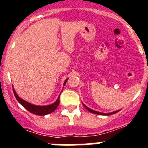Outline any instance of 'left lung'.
Segmentation results:
<instances>
[{
	"instance_id": "left-lung-1",
	"label": "left lung",
	"mask_w": 148,
	"mask_h": 148,
	"mask_svg": "<svg viewBox=\"0 0 148 148\" xmlns=\"http://www.w3.org/2000/svg\"><path fill=\"white\" fill-rule=\"evenodd\" d=\"M82 104H83L84 107V108H85L86 109H87V110L89 111V112H90V113H94V114H97V115H102V116H110V115L115 114V113H118L119 111H120V110H119L113 111V112H112V113H101V112H98V111H95V110H92V109H90V108H89L88 107H87V106H86L85 104H84V103H82Z\"/></svg>"
}]
</instances>
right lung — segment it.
<instances>
[{
  "instance_id": "add662e5",
  "label": "right lung",
  "mask_w": 148,
  "mask_h": 148,
  "mask_svg": "<svg viewBox=\"0 0 148 148\" xmlns=\"http://www.w3.org/2000/svg\"><path fill=\"white\" fill-rule=\"evenodd\" d=\"M68 78H66V80L64 82V86L65 85L66 82H67ZM13 92H14V95H15V98H16L17 101L18 102L20 103L23 108L27 109V110L29 111L30 113H33V114L38 115V116H45V115L49 114V113H53V111H55L56 110V108H58V104H59V97L60 95L58 96V99L55 101L53 104H49V105H45V106H39V105H35V104H30V103L27 102L26 101H24L23 99H22L21 98H20L18 95V94L15 92V89L13 87ZM62 92V91H61Z\"/></svg>"
}]
</instances>
